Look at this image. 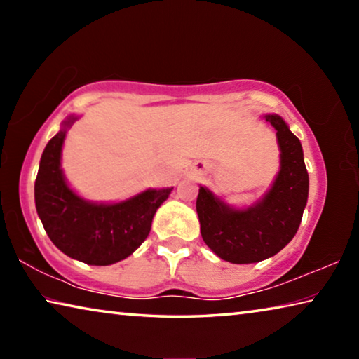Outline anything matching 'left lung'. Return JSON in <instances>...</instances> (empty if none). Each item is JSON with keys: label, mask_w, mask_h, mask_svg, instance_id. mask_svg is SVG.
<instances>
[{"label": "left lung", "mask_w": 359, "mask_h": 359, "mask_svg": "<svg viewBox=\"0 0 359 359\" xmlns=\"http://www.w3.org/2000/svg\"><path fill=\"white\" fill-rule=\"evenodd\" d=\"M277 130L280 171L263 199L233 209L209 188L199 187L196 212L201 236L217 257L234 264L274 257L294 238L307 204L309 174L299 139L278 115H266Z\"/></svg>", "instance_id": "8db88e82"}]
</instances>
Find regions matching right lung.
Here are the masks:
<instances>
[{
  "mask_svg": "<svg viewBox=\"0 0 359 359\" xmlns=\"http://www.w3.org/2000/svg\"><path fill=\"white\" fill-rule=\"evenodd\" d=\"M76 120H66L42 151L34 182L36 210L47 236L65 255L92 266H109L130 257L147 239L155 212L172 187L145 190L115 204H96L77 196L60 168L66 128Z\"/></svg>",
  "mask_w": 359,
  "mask_h": 359,
  "instance_id": "right-lung-1",
  "label": "right lung"
}]
</instances>
